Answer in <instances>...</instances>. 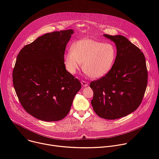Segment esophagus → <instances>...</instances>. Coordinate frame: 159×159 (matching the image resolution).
<instances>
[{"instance_id": "esophagus-1", "label": "esophagus", "mask_w": 159, "mask_h": 159, "mask_svg": "<svg viewBox=\"0 0 159 159\" xmlns=\"http://www.w3.org/2000/svg\"><path fill=\"white\" fill-rule=\"evenodd\" d=\"M81 84H82V86H84V87H86V86H87V85H89L88 82H86V81H85V80H82V81L81 82Z\"/></svg>"}]
</instances>
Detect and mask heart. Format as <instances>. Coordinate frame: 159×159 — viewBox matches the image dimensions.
Masks as SVG:
<instances>
[{"label": "heart", "mask_w": 159, "mask_h": 159, "mask_svg": "<svg viewBox=\"0 0 159 159\" xmlns=\"http://www.w3.org/2000/svg\"><path fill=\"white\" fill-rule=\"evenodd\" d=\"M116 58L115 47L109 43L85 38L74 43L70 52L64 55L66 70L74 75L82 63V69L89 77L99 79L112 69Z\"/></svg>", "instance_id": "b5f03b06"}]
</instances>
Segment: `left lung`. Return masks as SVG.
I'll use <instances>...</instances> for the list:
<instances>
[{
  "instance_id": "left-lung-1",
  "label": "left lung",
  "mask_w": 159,
  "mask_h": 159,
  "mask_svg": "<svg viewBox=\"0 0 159 159\" xmlns=\"http://www.w3.org/2000/svg\"><path fill=\"white\" fill-rule=\"evenodd\" d=\"M103 36L115 43L117 54L111 70L90 84L94 92L91 104L99 117L116 120L139 107L147 86L148 72L143 53L126 38Z\"/></svg>"
}]
</instances>
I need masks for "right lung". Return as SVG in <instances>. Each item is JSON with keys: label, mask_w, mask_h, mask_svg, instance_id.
I'll list each match as a JSON object with an SVG mask.
<instances>
[{"label": "right lung", "mask_w": 159, "mask_h": 159, "mask_svg": "<svg viewBox=\"0 0 159 159\" xmlns=\"http://www.w3.org/2000/svg\"><path fill=\"white\" fill-rule=\"evenodd\" d=\"M73 30L54 31L38 37L19 52L12 72L13 85L22 106L44 121L63 119L81 88L63 62Z\"/></svg>", "instance_id": "1"}]
</instances>
